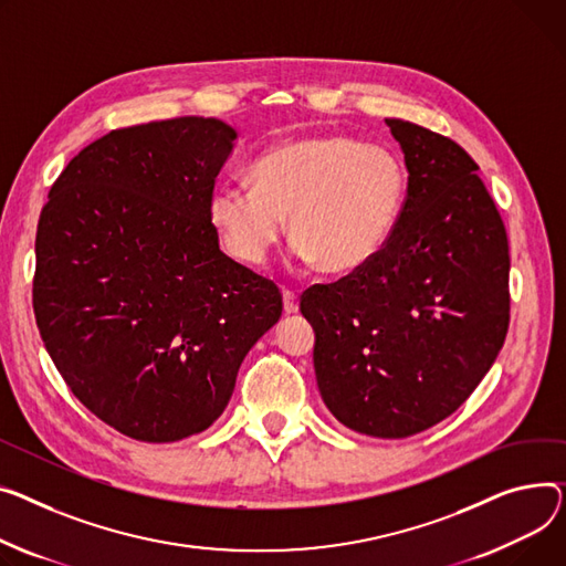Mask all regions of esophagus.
<instances>
[{
    "label": "esophagus",
    "instance_id": "esophagus-1",
    "mask_svg": "<svg viewBox=\"0 0 566 566\" xmlns=\"http://www.w3.org/2000/svg\"><path fill=\"white\" fill-rule=\"evenodd\" d=\"M282 297H284V312H286V314H297V310H300L297 295H295L291 289H284V291H282Z\"/></svg>",
    "mask_w": 566,
    "mask_h": 566
}]
</instances>
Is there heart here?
I'll return each instance as SVG.
<instances>
[{"label": "heart", "mask_w": 566, "mask_h": 566, "mask_svg": "<svg viewBox=\"0 0 566 566\" xmlns=\"http://www.w3.org/2000/svg\"><path fill=\"white\" fill-rule=\"evenodd\" d=\"M252 184H220L209 218L222 245L259 266L286 232L297 254L348 275L389 241L405 200V168L391 149L342 134L284 140L252 166Z\"/></svg>", "instance_id": "heart-1"}]
</instances>
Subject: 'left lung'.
Masks as SVG:
<instances>
[{
  "instance_id": "1",
  "label": "left lung",
  "mask_w": 566,
  "mask_h": 566,
  "mask_svg": "<svg viewBox=\"0 0 566 566\" xmlns=\"http://www.w3.org/2000/svg\"><path fill=\"white\" fill-rule=\"evenodd\" d=\"M407 196L366 266L314 284L300 310L314 325V370L336 421L380 439L450 417L496 361L510 325L503 218L455 140L398 118Z\"/></svg>"
}]
</instances>
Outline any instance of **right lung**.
Returning a JSON list of instances; mask_svg holds the SVG:
<instances>
[{"label": "right lung", "mask_w": 566, "mask_h": 566, "mask_svg": "<svg viewBox=\"0 0 566 566\" xmlns=\"http://www.w3.org/2000/svg\"><path fill=\"white\" fill-rule=\"evenodd\" d=\"M234 138L198 116L113 129L63 168L38 220L43 344L82 405L138 441L207 430L282 316L277 284L222 254L209 218Z\"/></svg>", "instance_id": "add662e5"}]
</instances>
